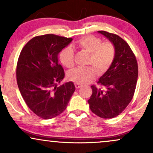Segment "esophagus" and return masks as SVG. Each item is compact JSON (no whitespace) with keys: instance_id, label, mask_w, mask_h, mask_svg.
I'll list each match as a JSON object with an SVG mask.
<instances>
[{"instance_id":"esophagus-1","label":"esophagus","mask_w":153,"mask_h":153,"mask_svg":"<svg viewBox=\"0 0 153 153\" xmlns=\"http://www.w3.org/2000/svg\"><path fill=\"white\" fill-rule=\"evenodd\" d=\"M75 88H76L77 89H78V88H80V87H81V85H80V84L75 83Z\"/></svg>"}]
</instances>
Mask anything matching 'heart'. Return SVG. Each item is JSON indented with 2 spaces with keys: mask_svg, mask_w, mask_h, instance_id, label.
<instances>
[{
  "mask_svg": "<svg viewBox=\"0 0 153 153\" xmlns=\"http://www.w3.org/2000/svg\"><path fill=\"white\" fill-rule=\"evenodd\" d=\"M75 46L82 52L89 53L87 65L91 67L78 68L68 73V78L77 84H85L98 75L105 73L111 66L116 56V48L111 42H102L94 35H86L79 39ZM59 61L67 68L75 65V52L71 47H65L59 54Z\"/></svg>",
  "mask_w": 153,
  "mask_h": 153,
  "instance_id": "obj_1",
  "label": "heart"
}]
</instances>
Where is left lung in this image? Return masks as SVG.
I'll return each instance as SVG.
<instances>
[{"label":"left lung","mask_w":153,"mask_h":153,"mask_svg":"<svg viewBox=\"0 0 153 153\" xmlns=\"http://www.w3.org/2000/svg\"><path fill=\"white\" fill-rule=\"evenodd\" d=\"M114 44L116 56L111 66L97 83L106 90L91 85L92 95L88 100L93 113L103 119L117 117L132 99L138 77V65L127 42L115 34L99 31Z\"/></svg>","instance_id":"obj_1"}]
</instances>
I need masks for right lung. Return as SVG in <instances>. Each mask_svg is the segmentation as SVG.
Wrapping results in <instances>:
<instances>
[{"label":"right lung","instance_id":"obj_1","mask_svg":"<svg viewBox=\"0 0 153 153\" xmlns=\"http://www.w3.org/2000/svg\"><path fill=\"white\" fill-rule=\"evenodd\" d=\"M72 40L54 34L34 36L23 47L19 57V91L28 107L42 119H50L62 113L75 90L73 82L57 87L65 77L57 57Z\"/></svg>","mask_w":153,"mask_h":153}]
</instances>
